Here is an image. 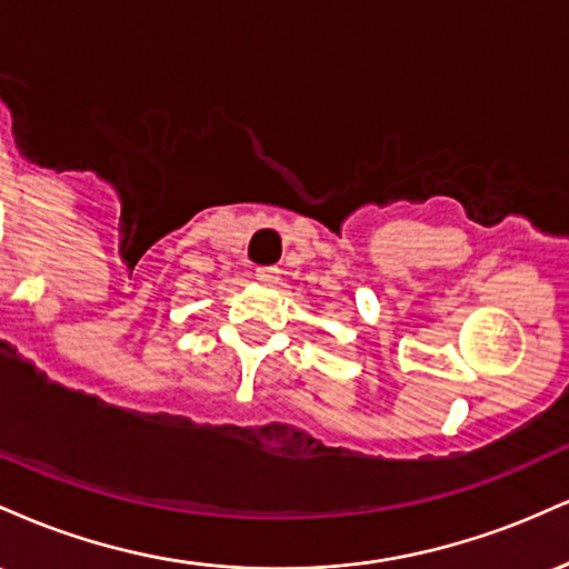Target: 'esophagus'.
<instances>
[{
  "instance_id": "obj_1",
  "label": "esophagus",
  "mask_w": 569,
  "mask_h": 569,
  "mask_svg": "<svg viewBox=\"0 0 569 569\" xmlns=\"http://www.w3.org/2000/svg\"><path fill=\"white\" fill-rule=\"evenodd\" d=\"M278 278H280L278 267H259V270H257V280H259V283H264V286L278 283Z\"/></svg>"
}]
</instances>
